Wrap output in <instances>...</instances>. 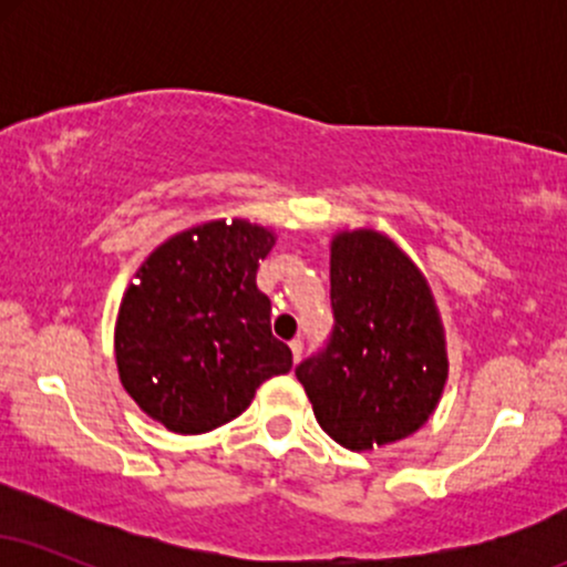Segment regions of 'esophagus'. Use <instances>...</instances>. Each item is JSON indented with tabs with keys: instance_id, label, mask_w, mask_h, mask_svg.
<instances>
[{
	"instance_id": "34e87169",
	"label": "esophagus",
	"mask_w": 567,
	"mask_h": 567,
	"mask_svg": "<svg viewBox=\"0 0 567 567\" xmlns=\"http://www.w3.org/2000/svg\"><path fill=\"white\" fill-rule=\"evenodd\" d=\"M290 351H292V360H301V354H303V341L301 338H292L290 341Z\"/></svg>"
}]
</instances>
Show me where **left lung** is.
I'll list each match as a JSON object with an SVG mask.
<instances>
[{"mask_svg":"<svg viewBox=\"0 0 567 567\" xmlns=\"http://www.w3.org/2000/svg\"><path fill=\"white\" fill-rule=\"evenodd\" d=\"M330 306L333 333L296 368L320 426L349 451L419 432L447 379L445 333L419 266L373 229L336 234Z\"/></svg>","mask_w":567,"mask_h":567,"instance_id":"left-lung-1","label":"left lung"}]
</instances>
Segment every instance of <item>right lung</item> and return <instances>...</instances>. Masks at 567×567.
<instances>
[{
    "mask_svg": "<svg viewBox=\"0 0 567 567\" xmlns=\"http://www.w3.org/2000/svg\"><path fill=\"white\" fill-rule=\"evenodd\" d=\"M275 234L210 220L159 245L120 303L114 351L138 408L175 434L229 424L256 389L292 368L271 336V301L256 285Z\"/></svg>",
    "mask_w": 567,
    "mask_h": 567,
    "instance_id": "obj_1",
    "label": "right lung"
}]
</instances>
